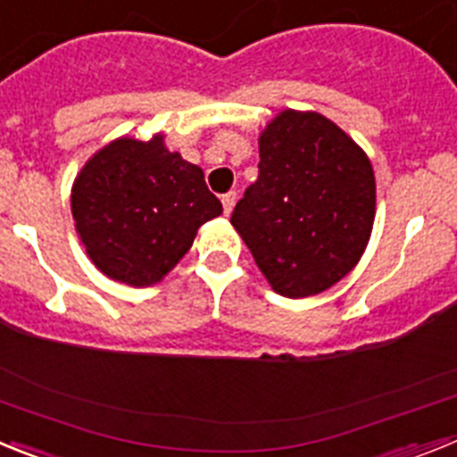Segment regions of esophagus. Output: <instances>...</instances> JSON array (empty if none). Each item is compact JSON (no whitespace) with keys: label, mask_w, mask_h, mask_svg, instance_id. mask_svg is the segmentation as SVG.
Segmentation results:
<instances>
[{"label":"esophagus","mask_w":457,"mask_h":457,"mask_svg":"<svg viewBox=\"0 0 457 457\" xmlns=\"http://www.w3.org/2000/svg\"><path fill=\"white\" fill-rule=\"evenodd\" d=\"M236 201H237V194L233 192H226V194H221V205H224V212L226 215H231V210H233V205H236Z\"/></svg>","instance_id":"34e87169"}]
</instances>
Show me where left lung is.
I'll use <instances>...</instances> for the list:
<instances>
[{"label": "left lung", "instance_id": "left-lung-1", "mask_svg": "<svg viewBox=\"0 0 457 457\" xmlns=\"http://www.w3.org/2000/svg\"><path fill=\"white\" fill-rule=\"evenodd\" d=\"M258 153V179L231 224L278 295L297 300L332 288L369 245L370 160L337 123L295 109L268 123Z\"/></svg>", "mask_w": 457, "mask_h": 457}]
</instances>
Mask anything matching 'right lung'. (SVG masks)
Instances as JSON below:
<instances>
[{"label":"right lung","mask_w":457,"mask_h":457,"mask_svg":"<svg viewBox=\"0 0 457 457\" xmlns=\"http://www.w3.org/2000/svg\"><path fill=\"white\" fill-rule=\"evenodd\" d=\"M71 208L93 265L137 288L171 272L199 226L221 215L204 171L169 151L162 135L100 148L75 179Z\"/></svg>","instance_id":"add662e5"}]
</instances>
